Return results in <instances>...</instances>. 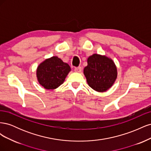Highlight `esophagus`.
Returning a JSON list of instances; mask_svg holds the SVG:
<instances>
[{
    "mask_svg": "<svg viewBox=\"0 0 151 151\" xmlns=\"http://www.w3.org/2000/svg\"><path fill=\"white\" fill-rule=\"evenodd\" d=\"M74 70L76 72H81L82 70V68L81 67H75L74 68Z\"/></svg>",
    "mask_w": 151,
    "mask_h": 151,
    "instance_id": "1",
    "label": "esophagus"
}]
</instances>
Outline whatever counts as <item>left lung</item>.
<instances>
[{
    "instance_id": "obj_1",
    "label": "left lung",
    "mask_w": 151,
    "mask_h": 151,
    "mask_svg": "<svg viewBox=\"0 0 151 151\" xmlns=\"http://www.w3.org/2000/svg\"><path fill=\"white\" fill-rule=\"evenodd\" d=\"M88 84L98 92L111 88L117 76L116 67L109 58L94 54L88 58V65L84 68Z\"/></svg>"
}]
</instances>
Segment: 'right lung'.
Listing matches in <instances>:
<instances>
[{
  "instance_id": "obj_1",
  "label": "right lung",
  "mask_w": 151,
  "mask_h": 151,
  "mask_svg": "<svg viewBox=\"0 0 151 151\" xmlns=\"http://www.w3.org/2000/svg\"><path fill=\"white\" fill-rule=\"evenodd\" d=\"M70 67L57 57L47 59L38 67L36 76L39 83L47 89H54L63 84Z\"/></svg>"
}]
</instances>
